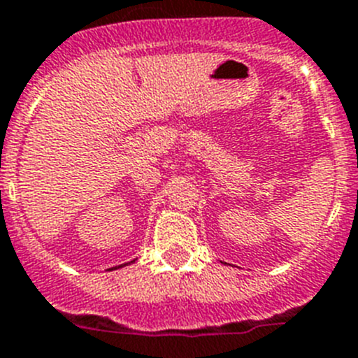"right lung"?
<instances>
[{"label":"right lung","mask_w":358,"mask_h":358,"mask_svg":"<svg viewBox=\"0 0 358 358\" xmlns=\"http://www.w3.org/2000/svg\"><path fill=\"white\" fill-rule=\"evenodd\" d=\"M117 267H123V266H115V267H112V269H117ZM112 269H110V271H112Z\"/></svg>","instance_id":"add662e5"}]
</instances>
